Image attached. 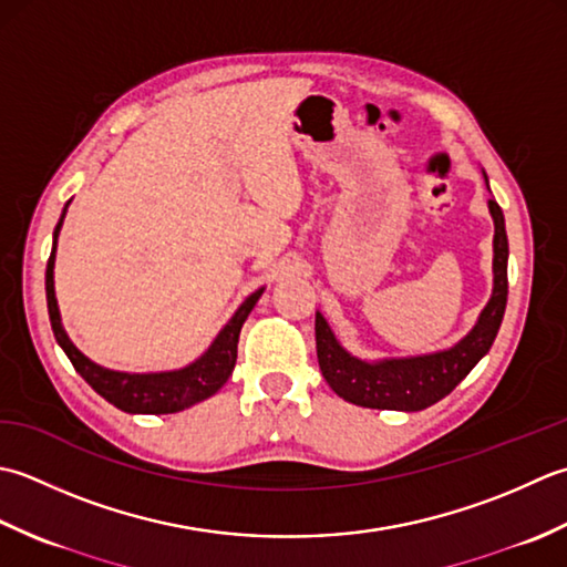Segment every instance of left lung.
I'll use <instances>...</instances> for the list:
<instances>
[{
    "label": "left lung",
    "instance_id": "obj_1",
    "mask_svg": "<svg viewBox=\"0 0 567 567\" xmlns=\"http://www.w3.org/2000/svg\"><path fill=\"white\" fill-rule=\"evenodd\" d=\"M489 213L494 217V291L477 326L455 348L369 364L344 352L326 318L316 313L318 364L334 394L364 409L423 411L447 396L489 352L504 318L506 293H509V281H506L509 241H506L502 207L496 200H489Z\"/></svg>",
    "mask_w": 567,
    "mask_h": 567
}]
</instances>
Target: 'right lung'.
<instances>
[{
    "label": "right lung",
    "instance_id": "add662e5",
    "mask_svg": "<svg viewBox=\"0 0 567 567\" xmlns=\"http://www.w3.org/2000/svg\"><path fill=\"white\" fill-rule=\"evenodd\" d=\"M63 217H65V210L53 229V249H51L49 264H45V300H49V318H51L55 342L61 344L63 352L68 354V360L73 362L75 372L83 377L102 399L126 413H176L207 396H213L215 391L229 379V374H233L235 362H237L239 330L245 326V320L251 313V308L259 300L264 288L254 291L245 303L239 306L233 320L219 330L215 342L210 344V350H207L200 360H195L193 364L176 369V372H158V374H124V372H112V369H102L95 362H90L85 354H80L75 350V344L68 340V334L61 326V313H58L55 291H53V261H55V239H58V233H61Z\"/></svg>",
    "mask_w": 567,
    "mask_h": 567
}]
</instances>
